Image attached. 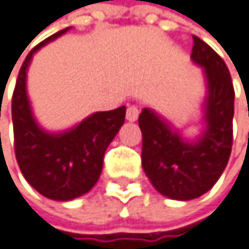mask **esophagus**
Returning <instances> with one entry per match:
<instances>
[{"label":"esophagus","mask_w":249,"mask_h":249,"mask_svg":"<svg viewBox=\"0 0 249 249\" xmlns=\"http://www.w3.org/2000/svg\"><path fill=\"white\" fill-rule=\"evenodd\" d=\"M137 118H139L137 106H128V109H127V121L134 122V121H137Z\"/></svg>","instance_id":"1"}]
</instances>
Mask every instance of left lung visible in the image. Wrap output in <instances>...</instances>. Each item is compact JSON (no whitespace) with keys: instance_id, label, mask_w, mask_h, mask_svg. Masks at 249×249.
Instances as JSON below:
<instances>
[{"instance_id":"left-lung-1","label":"left lung","mask_w":249,"mask_h":249,"mask_svg":"<svg viewBox=\"0 0 249 249\" xmlns=\"http://www.w3.org/2000/svg\"><path fill=\"white\" fill-rule=\"evenodd\" d=\"M190 59L204 68L205 130L198 140H183L170 124L144 107L139 116L143 136L142 165L153 187L171 199L189 201L208 192L224 171L233 144L235 90L224 60L193 36Z\"/></svg>"}]
</instances>
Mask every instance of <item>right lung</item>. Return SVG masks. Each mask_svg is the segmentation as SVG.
Wrapping results in <instances>:
<instances>
[{
  "label": "right lung",
  "instance_id": "add662e5",
  "mask_svg": "<svg viewBox=\"0 0 249 249\" xmlns=\"http://www.w3.org/2000/svg\"><path fill=\"white\" fill-rule=\"evenodd\" d=\"M68 29L48 36L29 51L11 99L17 164L36 192L54 201L75 199L97 183L105 152L125 119V106H121L96 112L65 133H47L36 124L26 93V72L35 53Z\"/></svg>",
  "mask_w": 249,
  "mask_h": 249
}]
</instances>
